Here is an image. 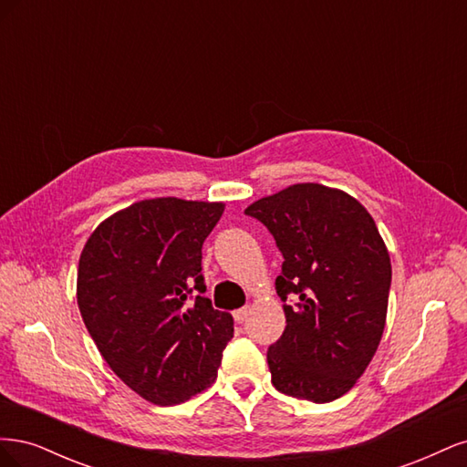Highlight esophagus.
Here are the masks:
<instances>
[{
	"instance_id": "obj_1",
	"label": "esophagus",
	"mask_w": 467,
	"mask_h": 467,
	"mask_svg": "<svg viewBox=\"0 0 467 467\" xmlns=\"http://www.w3.org/2000/svg\"><path fill=\"white\" fill-rule=\"evenodd\" d=\"M249 314H251V307H249V306H244V307L235 309V312H234V319H235L237 323H244V321L249 317Z\"/></svg>"
}]
</instances>
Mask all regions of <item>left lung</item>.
I'll return each instance as SVG.
<instances>
[{
    "instance_id": "1",
    "label": "left lung",
    "mask_w": 467,
    "mask_h": 467,
    "mask_svg": "<svg viewBox=\"0 0 467 467\" xmlns=\"http://www.w3.org/2000/svg\"><path fill=\"white\" fill-rule=\"evenodd\" d=\"M285 257L276 294L286 329L266 350L273 386L314 403L345 395L386 327L391 263L376 222L350 194L300 182L247 206Z\"/></svg>"
}]
</instances>
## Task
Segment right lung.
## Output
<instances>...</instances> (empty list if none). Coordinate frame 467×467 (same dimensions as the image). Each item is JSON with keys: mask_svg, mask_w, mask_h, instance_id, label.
Segmentation results:
<instances>
[{"mask_svg": "<svg viewBox=\"0 0 467 467\" xmlns=\"http://www.w3.org/2000/svg\"><path fill=\"white\" fill-rule=\"evenodd\" d=\"M222 202L150 199L107 218L78 268L83 323L110 370L155 405L216 379L234 317L202 296V244Z\"/></svg>", "mask_w": 467, "mask_h": 467, "instance_id": "1", "label": "right lung"}]
</instances>
